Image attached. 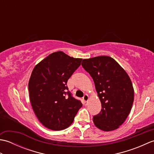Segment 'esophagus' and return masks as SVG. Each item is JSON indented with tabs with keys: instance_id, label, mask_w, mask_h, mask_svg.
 Returning a JSON list of instances; mask_svg holds the SVG:
<instances>
[{
	"instance_id": "1",
	"label": "esophagus",
	"mask_w": 154,
	"mask_h": 154,
	"mask_svg": "<svg viewBox=\"0 0 154 154\" xmlns=\"http://www.w3.org/2000/svg\"><path fill=\"white\" fill-rule=\"evenodd\" d=\"M83 100L84 101V104L86 105V104H87V101H88V100H89V96L85 94L83 97Z\"/></svg>"
}]
</instances>
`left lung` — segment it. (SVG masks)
<instances>
[{"label": "left lung", "mask_w": 154, "mask_h": 154, "mask_svg": "<svg viewBox=\"0 0 154 154\" xmlns=\"http://www.w3.org/2000/svg\"><path fill=\"white\" fill-rule=\"evenodd\" d=\"M81 63L94 81L102 106L93 122L103 131H112L124 123L134 102V88L128 75L106 55L85 59Z\"/></svg>", "instance_id": "1"}]
</instances>
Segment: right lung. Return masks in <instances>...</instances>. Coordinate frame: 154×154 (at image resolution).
I'll return each mask as SVG.
<instances>
[{
    "mask_svg": "<svg viewBox=\"0 0 154 154\" xmlns=\"http://www.w3.org/2000/svg\"><path fill=\"white\" fill-rule=\"evenodd\" d=\"M81 61L63 51L54 52L35 65L32 72L28 83L32 107L39 121L49 129L67 128L83 106L67 91V81Z\"/></svg>",
    "mask_w": 154,
    "mask_h": 154,
    "instance_id": "right-lung-1",
    "label": "right lung"
}]
</instances>
